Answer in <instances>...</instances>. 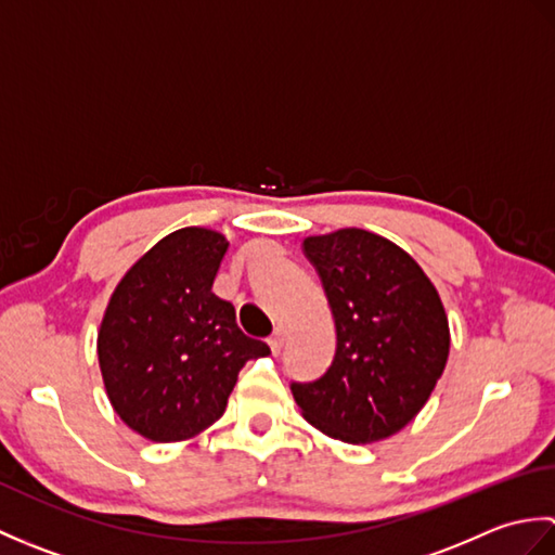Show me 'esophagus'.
<instances>
[{"instance_id":"obj_1","label":"esophagus","mask_w":555,"mask_h":555,"mask_svg":"<svg viewBox=\"0 0 555 555\" xmlns=\"http://www.w3.org/2000/svg\"><path fill=\"white\" fill-rule=\"evenodd\" d=\"M284 332H274L269 336V348H271V352H274V356H279L281 350H284Z\"/></svg>"}]
</instances>
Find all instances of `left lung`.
Instances as JSON below:
<instances>
[{
    "label": "left lung",
    "mask_w": 555,
    "mask_h": 555,
    "mask_svg": "<svg viewBox=\"0 0 555 555\" xmlns=\"http://www.w3.org/2000/svg\"><path fill=\"white\" fill-rule=\"evenodd\" d=\"M336 322L322 379L293 384L312 427L346 443L388 439L417 417L446 370L451 332L439 291L403 247L364 229L308 235Z\"/></svg>",
    "instance_id": "1"
}]
</instances>
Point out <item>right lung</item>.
I'll return each mask as SVG.
<instances>
[{"label": "right lung", "mask_w": 555, "mask_h": 555, "mask_svg": "<svg viewBox=\"0 0 555 555\" xmlns=\"http://www.w3.org/2000/svg\"><path fill=\"white\" fill-rule=\"evenodd\" d=\"M229 241L179 229L116 284L98 332L102 382L116 415L150 441L193 439L227 410L243 364L269 356L211 293Z\"/></svg>", "instance_id": "right-lung-1"}]
</instances>
